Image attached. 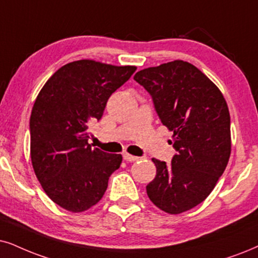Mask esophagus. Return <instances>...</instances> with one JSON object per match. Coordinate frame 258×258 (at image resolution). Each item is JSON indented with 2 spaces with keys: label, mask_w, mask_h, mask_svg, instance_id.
Returning a JSON list of instances; mask_svg holds the SVG:
<instances>
[{
  "label": "esophagus",
  "mask_w": 258,
  "mask_h": 258,
  "mask_svg": "<svg viewBox=\"0 0 258 258\" xmlns=\"http://www.w3.org/2000/svg\"><path fill=\"white\" fill-rule=\"evenodd\" d=\"M122 157L127 162H135V161H138V159H139L138 157H136V156L130 155V153H127V152H123L122 153Z\"/></svg>",
  "instance_id": "esophagus-1"
}]
</instances>
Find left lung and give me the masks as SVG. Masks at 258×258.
I'll list each match as a JSON object with an SVG mask.
<instances>
[{"instance_id":"obj_1","label":"left lung","mask_w":258,"mask_h":258,"mask_svg":"<svg viewBox=\"0 0 258 258\" xmlns=\"http://www.w3.org/2000/svg\"><path fill=\"white\" fill-rule=\"evenodd\" d=\"M135 81L151 95L162 123L171 131L170 164L152 158L156 177L146 193L162 211L178 214L206 199L231 153L230 113L221 91L193 64L174 60L148 68Z\"/></svg>"}]
</instances>
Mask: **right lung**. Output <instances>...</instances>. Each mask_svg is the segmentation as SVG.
<instances>
[{
    "label": "right lung",
    "instance_id": "add662e5",
    "mask_svg": "<svg viewBox=\"0 0 258 258\" xmlns=\"http://www.w3.org/2000/svg\"><path fill=\"white\" fill-rule=\"evenodd\" d=\"M136 70L76 60L58 69L37 96L29 119L32 165L47 197L64 210L96 205L121 164V155L91 149L88 126L102 118L109 96Z\"/></svg>",
    "mask_w": 258,
    "mask_h": 258
}]
</instances>
